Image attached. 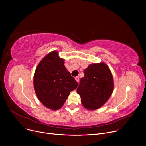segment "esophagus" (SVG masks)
<instances>
[{"label":"esophagus","instance_id":"esophagus-1","mask_svg":"<svg viewBox=\"0 0 146 146\" xmlns=\"http://www.w3.org/2000/svg\"><path fill=\"white\" fill-rule=\"evenodd\" d=\"M75 80H76V82H79V77H76V78H75Z\"/></svg>","mask_w":146,"mask_h":146}]
</instances>
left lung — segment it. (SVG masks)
Listing matches in <instances>:
<instances>
[{"label": "left lung", "instance_id": "obj_1", "mask_svg": "<svg viewBox=\"0 0 146 146\" xmlns=\"http://www.w3.org/2000/svg\"><path fill=\"white\" fill-rule=\"evenodd\" d=\"M77 92L84 108L94 111L100 108L111 97L114 88L109 67L105 63L89 64L84 70Z\"/></svg>", "mask_w": 146, "mask_h": 146}]
</instances>
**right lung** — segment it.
<instances>
[{"instance_id": "add662e5", "label": "right lung", "mask_w": 146, "mask_h": 146, "mask_svg": "<svg viewBox=\"0 0 146 146\" xmlns=\"http://www.w3.org/2000/svg\"><path fill=\"white\" fill-rule=\"evenodd\" d=\"M78 82L64 66V59L53 51L46 55L37 66L34 75L36 95L45 107L58 110L62 107Z\"/></svg>"}]
</instances>
